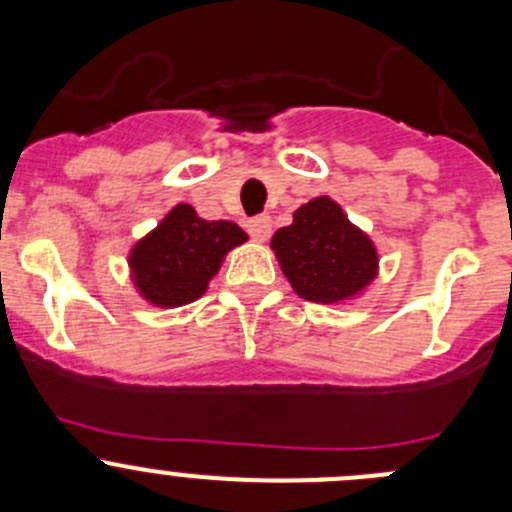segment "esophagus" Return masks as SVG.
I'll return each mask as SVG.
<instances>
[{
  "mask_svg": "<svg viewBox=\"0 0 512 512\" xmlns=\"http://www.w3.org/2000/svg\"><path fill=\"white\" fill-rule=\"evenodd\" d=\"M247 232L255 237L257 242H265L272 235V220L270 215H257V218L247 220Z\"/></svg>",
  "mask_w": 512,
  "mask_h": 512,
  "instance_id": "34e87169",
  "label": "esophagus"
}]
</instances>
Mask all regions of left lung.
Wrapping results in <instances>:
<instances>
[{
    "instance_id": "obj_1",
    "label": "left lung",
    "mask_w": 512,
    "mask_h": 512,
    "mask_svg": "<svg viewBox=\"0 0 512 512\" xmlns=\"http://www.w3.org/2000/svg\"><path fill=\"white\" fill-rule=\"evenodd\" d=\"M270 247L282 275L307 302H352L379 275L374 240L329 195L294 210L292 225L280 227Z\"/></svg>"
}]
</instances>
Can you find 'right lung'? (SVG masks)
I'll list each match as a JSON object with an SVG mask.
<instances>
[{
	"label": "right lung",
	"mask_w": 512,
	"mask_h": 512,
	"mask_svg": "<svg viewBox=\"0 0 512 512\" xmlns=\"http://www.w3.org/2000/svg\"><path fill=\"white\" fill-rule=\"evenodd\" d=\"M245 240L240 225L205 220L193 205L178 203L128 252L131 282L153 307H183L208 292L227 252Z\"/></svg>",
	"instance_id": "add662e5"
}]
</instances>
